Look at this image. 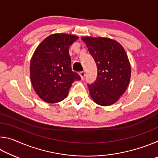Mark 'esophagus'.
<instances>
[{"label": "esophagus", "mask_w": 158, "mask_h": 158, "mask_svg": "<svg viewBox=\"0 0 158 158\" xmlns=\"http://www.w3.org/2000/svg\"><path fill=\"white\" fill-rule=\"evenodd\" d=\"M79 75H80V77H81V79H84V77H85V73H84V71L81 72V73H79Z\"/></svg>", "instance_id": "1"}]
</instances>
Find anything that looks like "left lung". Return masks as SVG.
Returning a JSON list of instances; mask_svg holds the SVG:
<instances>
[{
	"label": "left lung",
	"instance_id": "left-lung-1",
	"mask_svg": "<svg viewBox=\"0 0 158 158\" xmlns=\"http://www.w3.org/2000/svg\"><path fill=\"white\" fill-rule=\"evenodd\" d=\"M97 65V80L88 85L92 100L98 105H113L129 85L131 66L124 48L108 37H81Z\"/></svg>",
	"mask_w": 158,
	"mask_h": 158
}]
</instances>
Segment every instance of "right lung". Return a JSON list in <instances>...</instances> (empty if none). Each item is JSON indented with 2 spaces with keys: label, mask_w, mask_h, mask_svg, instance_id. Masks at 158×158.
I'll use <instances>...</instances> for the list:
<instances>
[{
  "label": "right lung",
  "mask_w": 158,
  "mask_h": 158,
  "mask_svg": "<svg viewBox=\"0 0 158 158\" xmlns=\"http://www.w3.org/2000/svg\"><path fill=\"white\" fill-rule=\"evenodd\" d=\"M78 36L55 33L46 37L35 50L30 63L32 85L41 100L58 103L68 95L75 80L81 77L72 70L69 47Z\"/></svg>",
  "instance_id": "right-lung-1"
}]
</instances>
